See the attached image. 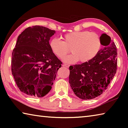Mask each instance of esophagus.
Wrapping results in <instances>:
<instances>
[{
	"instance_id": "34e87169",
	"label": "esophagus",
	"mask_w": 128,
	"mask_h": 128,
	"mask_svg": "<svg viewBox=\"0 0 128 128\" xmlns=\"http://www.w3.org/2000/svg\"><path fill=\"white\" fill-rule=\"evenodd\" d=\"M62 66H64V67H66V68H68V67L69 66V65L66 64H63L62 65Z\"/></svg>"
}]
</instances>
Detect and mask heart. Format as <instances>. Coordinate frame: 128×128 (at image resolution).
Returning <instances> with one entry per match:
<instances>
[{
    "mask_svg": "<svg viewBox=\"0 0 128 128\" xmlns=\"http://www.w3.org/2000/svg\"><path fill=\"white\" fill-rule=\"evenodd\" d=\"M52 52L62 58L70 48L72 54L65 56L62 61L74 64L78 62L85 63L95 57L101 48V41L96 33L88 31L73 32L66 34L64 41L59 38L52 39L49 43Z\"/></svg>",
    "mask_w": 128,
    "mask_h": 128,
    "instance_id": "obj_1",
    "label": "heart"
}]
</instances>
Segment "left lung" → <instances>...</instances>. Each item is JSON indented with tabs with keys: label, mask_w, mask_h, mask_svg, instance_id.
<instances>
[{
	"label": "left lung",
	"mask_w": 128,
	"mask_h": 128,
	"mask_svg": "<svg viewBox=\"0 0 128 128\" xmlns=\"http://www.w3.org/2000/svg\"><path fill=\"white\" fill-rule=\"evenodd\" d=\"M104 46L90 61L69 66V81L79 98L88 100L99 96L107 89L117 70V49L110 36H100Z\"/></svg>",
	"instance_id": "1"
}]
</instances>
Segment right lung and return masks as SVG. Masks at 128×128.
Wrapping results in <instances>:
<instances>
[{"label":"right lung","mask_w":128,"mask_h":128,"mask_svg":"<svg viewBox=\"0 0 128 128\" xmlns=\"http://www.w3.org/2000/svg\"><path fill=\"white\" fill-rule=\"evenodd\" d=\"M55 31L41 26L25 29L19 35L12 55V73L21 92L44 96L51 90L62 62L49 44Z\"/></svg>","instance_id":"add662e5"}]
</instances>
